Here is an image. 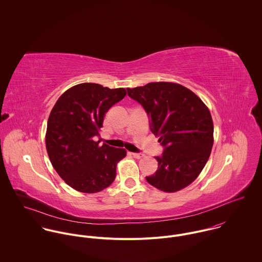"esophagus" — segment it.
Listing matches in <instances>:
<instances>
[{"label":"esophagus","mask_w":262,"mask_h":262,"mask_svg":"<svg viewBox=\"0 0 262 262\" xmlns=\"http://www.w3.org/2000/svg\"><path fill=\"white\" fill-rule=\"evenodd\" d=\"M132 156L136 159H141L144 155L143 154H140V153H132Z\"/></svg>","instance_id":"obj_1"}]
</instances>
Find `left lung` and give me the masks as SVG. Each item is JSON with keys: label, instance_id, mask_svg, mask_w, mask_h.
Returning <instances> with one entry per match:
<instances>
[{"label": "left lung", "instance_id": "obj_1", "mask_svg": "<svg viewBox=\"0 0 262 262\" xmlns=\"http://www.w3.org/2000/svg\"><path fill=\"white\" fill-rule=\"evenodd\" d=\"M150 118V127L165 147L156 157L158 168L147 183L174 192L189 186L205 167L214 143V124L209 108L186 86L169 81L149 82L127 89Z\"/></svg>", "mask_w": 262, "mask_h": 262}]
</instances>
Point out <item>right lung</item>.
Segmentation results:
<instances>
[{
  "label": "right lung",
  "mask_w": 262,
  "mask_h": 262,
  "mask_svg": "<svg viewBox=\"0 0 262 262\" xmlns=\"http://www.w3.org/2000/svg\"><path fill=\"white\" fill-rule=\"evenodd\" d=\"M127 92L93 82L78 83L66 91L49 114L45 145L59 177L75 190L95 193L109 187L116 178L117 163L124 148L99 145L95 139L106 113Z\"/></svg>",
  "instance_id": "right-lung-1"
}]
</instances>
